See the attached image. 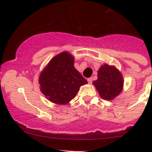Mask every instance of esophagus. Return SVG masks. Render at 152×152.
Returning a JSON list of instances; mask_svg holds the SVG:
<instances>
[{
  "instance_id": "1",
  "label": "esophagus",
  "mask_w": 152,
  "mask_h": 152,
  "mask_svg": "<svg viewBox=\"0 0 152 152\" xmlns=\"http://www.w3.org/2000/svg\"><path fill=\"white\" fill-rule=\"evenodd\" d=\"M92 81H93V79H92V78H88V79H87V82H88L89 84H92Z\"/></svg>"
}]
</instances>
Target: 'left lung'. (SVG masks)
Listing matches in <instances>:
<instances>
[{
    "instance_id": "8db88e82",
    "label": "left lung",
    "mask_w": 152,
    "mask_h": 152,
    "mask_svg": "<svg viewBox=\"0 0 152 152\" xmlns=\"http://www.w3.org/2000/svg\"><path fill=\"white\" fill-rule=\"evenodd\" d=\"M93 84L102 99L111 101L123 90V76L115 66L104 64L98 70L97 80L93 81Z\"/></svg>"
}]
</instances>
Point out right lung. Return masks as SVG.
Returning a JSON list of instances; mask_svg holds the SVG:
<instances>
[{
	"label": "right lung",
	"mask_w": 152,
	"mask_h": 152,
	"mask_svg": "<svg viewBox=\"0 0 152 152\" xmlns=\"http://www.w3.org/2000/svg\"><path fill=\"white\" fill-rule=\"evenodd\" d=\"M40 91L52 103L68 104L82 85L87 84L74 67V56L63 51L52 58L39 76Z\"/></svg>",
	"instance_id": "add662e5"
}]
</instances>
